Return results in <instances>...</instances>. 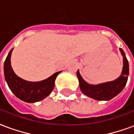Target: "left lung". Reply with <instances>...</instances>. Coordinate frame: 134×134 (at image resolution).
<instances>
[{
    "instance_id": "1",
    "label": "left lung",
    "mask_w": 134,
    "mask_h": 134,
    "mask_svg": "<svg viewBox=\"0 0 134 134\" xmlns=\"http://www.w3.org/2000/svg\"><path fill=\"white\" fill-rule=\"evenodd\" d=\"M120 51L123 58V67L121 75L111 82L101 83L99 85H90L85 82L77 71L76 75L79 79L80 90L87 96L98 100H109L123 90L128 81L129 74V61L124 51L120 48Z\"/></svg>"
}]
</instances>
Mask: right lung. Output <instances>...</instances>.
Returning <instances> with one entry per match:
<instances>
[{
  "mask_svg": "<svg viewBox=\"0 0 134 134\" xmlns=\"http://www.w3.org/2000/svg\"><path fill=\"white\" fill-rule=\"evenodd\" d=\"M12 49L4 62V76L8 86L18 98L27 103H35L43 100L51 93L55 87V81L58 71L52 74L47 79L41 82H28L21 79L14 72L11 65Z\"/></svg>",
  "mask_w": 134,
  "mask_h": 134,
  "instance_id": "obj_1",
  "label": "right lung"
}]
</instances>
